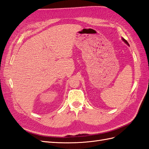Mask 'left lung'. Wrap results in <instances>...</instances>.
Masks as SVG:
<instances>
[{"label": "left lung", "mask_w": 149, "mask_h": 149, "mask_svg": "<svg viewBox=\"0 0 149 149\" xmlns=\"http://www.w3.org/2000/svg\"><path fill=\"white\" fill-rule=\"evenodd\" d=\"M122 40H123V41H124V42H125V44H127V45H129V43H128V42H127V40H126L125 39H124V38H122Z\"/></svg>", "instance_id": "8db88e82"}]
</instances>
